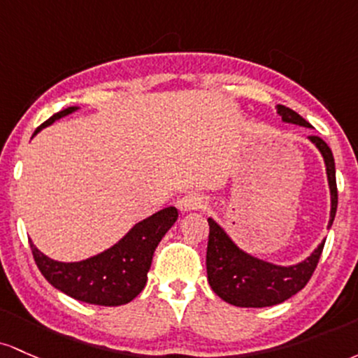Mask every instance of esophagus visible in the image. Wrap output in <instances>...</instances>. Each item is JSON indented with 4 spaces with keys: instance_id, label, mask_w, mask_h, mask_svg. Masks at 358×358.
Instances as JSON below:
<instances>
[{
    "instance_id": "1",
    "label": "esophagus",
    "mask_w": 358,
    "mask_h": 358,
    "mask_svg": "<svg viewBox=\"0 0 358 358\" xmlns=\"http://www.w3.org/2000/svg\"><path fill=\"white\" fill-rule=\"evenodd\" d=\"M204 206H206V201H204L203 196L196 194V192H191V194L182 196V198L178 201V208H179L180 213L198 211Z\"/></svg>"
}]
</instances>
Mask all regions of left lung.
<instances>
[{"label": "left lung", "mask_w": 358, "mask_h": 358, "mask_svg": "<svg viewBox=\"0 0 358 358\" xmlns=\"http://www.w3.org/2000/svg\"><path fill=\"white\" fill-rule=\"evenodd\" d=\"M282 122L294 123V125L311 128V125L303 116L292 111L291 108L277 106ZM316 148L321 152L327 166L328 186L331 194V211L328 228L333 224L338 206V191H336V174H335V159L330 147L321 140L320 136H309ZM210 224V236H208L206 250V271L210 286L223 301L238 308H266L274 304L284 303V301L294 296L308 284L315 272L318 260L323 252L324 240L315 248L308 259L296 266H275V264L266 262L257 257L247 254L238 248L235 242L228 236V233L220 227L213 218H208Z\"/></svg>", "instance_id": "obj_1"}]
</instances>
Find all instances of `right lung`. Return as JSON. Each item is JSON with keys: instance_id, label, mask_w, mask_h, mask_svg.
Masks as SVG:
<instances>
[{"instance_id": "right-lung-1", "label": "right lung", "mask_w": 358, "mask_h": 358, "mask_svg": "<svg viewBox=\"0 0 358 358\" xmlns=\"http://www.w3.org/2000/svg\"><path fill=\"white\" fill-rule=\"evenodd\" d=\"M76 110L78 106H69L52 115L34 135ZM178 216L179 213L174 206L164 208L136 223L113 247L81 262L52 260L31 242L30 248L42 275L64 294L87 304L122 306L135 299L145 287L147 272L152 266L155 248Z\"/></svg>"}]
</instances>
